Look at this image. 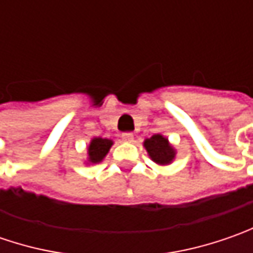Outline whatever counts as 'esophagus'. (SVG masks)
Masks as SVG:
<instances>
[{"label":"esophagus","mask_w":253,"mask_h":253,"mask_svg":"<svg viewBox=\"0 0 253 253\" xmlns=\"http://www.w3.org/2000/svg\"><path fill=\"white\" fill-rule=\"evenodd\" d=\"M121 138H122V141L128 142V143H131V142H133V139H135V136H133V133H132V132H125V133H122Z\"/></svg>","instance_id":"obj_1"}]
</instances>
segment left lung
I'll return each mask as SVG.
<instances>
[{"label":"left lung","mask_w":253,"mask_h":253,"mask_svg":"<svg viewBox=\"0 0 253 253\" xmlns=\"http://www.w3.org/2000/svg\"><path fill=\"white\" fill-rule=\"evenodd\" d=\"M143 146L148 152L149 158L159 166H168L176 158V149L162 133H155L151 138L143 141Z\"/></svg>","instance_id":"8db88e82"}]
</instances>
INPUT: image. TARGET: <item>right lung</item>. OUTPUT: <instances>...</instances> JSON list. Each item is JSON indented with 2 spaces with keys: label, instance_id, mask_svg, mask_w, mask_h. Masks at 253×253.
<instances>
[{
  "label": "right lung",
  "instance_id": "obj_1",
  "mask_svg": "<svg viewBox=\"0 0 253 253\" xmlns=\"http://www.w3.org/2000/svg\"><path fill=\"white\" fill-rule=\"evenodd\" d=\"M112 145H114V142L111 139L100 138V136L92 138L90 143H88V146H87V161H85V165H97V163L104 161V158L110 152Z\"/></svg>",
  "mask_w": 253,
  "mask_h": 253
}]
</instances>
